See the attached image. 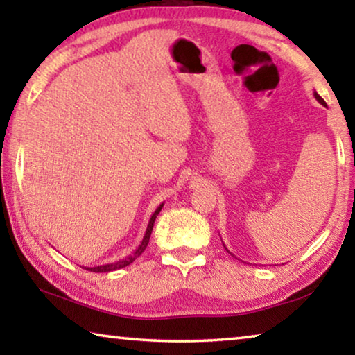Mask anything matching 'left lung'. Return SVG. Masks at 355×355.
<instances>
[{"label": "left lung", "instance_id": "obj_1", "mask_svg": "<svg viewBox=\"0 0 355 355\" xmlns=\"http://www.w3.org/2000/svg\"><path fill=\"white\" fill-rule=\"evenodd\" d=\"M314 98H316V101H319V103H320V104H322L324 107H327V104H325V101H324L322 98H320V96H319V94H318L316 92H314ZM223 245H224V243H223ZM224 248H226V246H224ZM226 250H227V248H226ZM227 251H229V250H227Z\"/></svg>", "mask_w": 355, "mask_h": 355}]
</instances>
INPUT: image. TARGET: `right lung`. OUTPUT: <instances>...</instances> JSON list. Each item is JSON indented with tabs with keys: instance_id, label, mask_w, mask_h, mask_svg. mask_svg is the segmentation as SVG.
Returning a JSON list of instances; mask_svg holds the SVG:
<instances>
[{
	"instance_id": "right-lung-1",
	"label": "right lung",
	"mask_w": 355,
	"mask_h": 355,
	"mask_svg": "<svg viewBox=\"0 0 355 355\" xmlns=\"http://www.w3.org/2000/svg\"><path fill=\"white\" fill-rule=\"evenodd\" d=\"M162 207H164V202H162V204H159V207H157L156 210H155L153 215H151L150 221H148V224H147V229H145L144 239L140 240L139 246H137L136 250H134V251L131 252V254H128L126 257L118 259V261H115V262L103 263V266H96V267H82V268L88 270V272H94V273H107V272H114V270L125 268V267H128V266H129V263H132V262L136 261V259H137L140 254H142V252L145 251V248H147V245H148V241H150L151 230H153V226H155V219H156V216H157V215H159V211H161V208H162Z\"/></svg>"
}]
</instances>
